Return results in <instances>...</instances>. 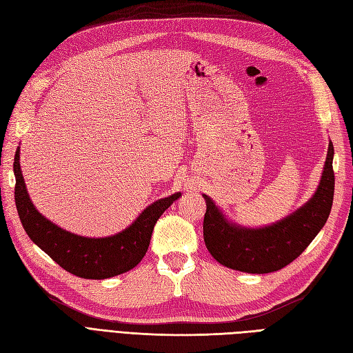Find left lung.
Returning a JSON list of instances; mask_svg holds the SVG:
<instances>
[{
  "instance_id": "obj_1",
  "label": "left lung",
  "mask_w": 353,
  "mask_h": 353,
  "mask_svg": "<svg viewBox=\"0 0 353 353\" xmlns=\"http://www.w3.org/2000/svg\"><path fill=\"white\" fill-rule=\"evenodd\" d=\"M334 147L330 141L321 181L311 200L292 215L263 228L230 222L213 200H206L203 237L209 253L227 268L268 274L279 271L307 248L328 219L334 196Z\"/></svg>"
}]
</instances>
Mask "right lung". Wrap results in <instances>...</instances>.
Masks as SVG:
<instances>
[{
	"mask_svg": "<svg viewBox=\"0 0 353 353\" xmlns=\"http://www.w3.org/2000/svg\"><path fill=\"white\" fill-rule=\"evenodd\" d=\"M20 150L14 156V200L20 222L41 250L63 270L87 280H104L132 270L141 262L152 232L162 213L181 197L175 193L147 206L130 227L110 237L90 239L72 234L44 218L29 199L20 169Z\"/></svg>",
	"mask_w": 353,
	"mask_h": 353,
	"instance_id": "1",
	"label": "right lung"
}]
</instances>
